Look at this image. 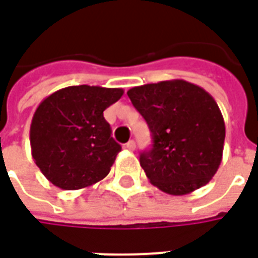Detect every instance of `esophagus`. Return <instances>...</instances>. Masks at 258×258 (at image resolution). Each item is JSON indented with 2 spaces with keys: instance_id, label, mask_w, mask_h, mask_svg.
I'll use <instances>...</instances> for the list:
<instances>
[{
  "instance_id": "obj_1",
  "label": "esophagus",
  "mask_w": 258,
  "mask_h": 258,
  "mask_svg": "<svg viewBox=\"0 0 258 258\" xmlns=\"http://www.w3.org/2000/svg\"><path fill=\"white\" fill-rule=\"evenodd\" d=\"M125 148H127V149H128V151H135V142L134 141H128V142H127V144H125Z\"/></svg>"
}]
</instances>
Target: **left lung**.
<instances>
[{
	"mask_svg": "<svg viewBox=\"0 0 258 258\" xmlns=\"http://www.w3.org/2000/svg\"><path fill=\"white\" fill-rule=\"evenodd\" d=\"M127 95L153 137V148L140 156L151 184L174 196L209 184L221 164L225 140L214 98L185 80L140 85Z\"/></svg>",
	"mask_w": 258,
	"mask_h": 258,
	"instance_id": "8db88e82",
	"label": "left lung"
}]
</instances>
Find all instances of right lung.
I'll return each mask as SVG.
<instances>
[{
    "instance_id": "obj_1",
    "label": "right lung",
    "mask_w": 258,
    "mask_h": 258,
    "mask_svg": "<svg viewBox=\"0 0 258 258\" xmlns=\"http://www.w3.org/2000/svg\"><path fill=\"white\" fill-rule=\"evenodd\" d=\"M121 88L72 85L37 106L30 125L31 156L44 177L64 190L88 188L106 177L121 146L110 137L103 110Z\"/></svg>"
}]
</instances>
